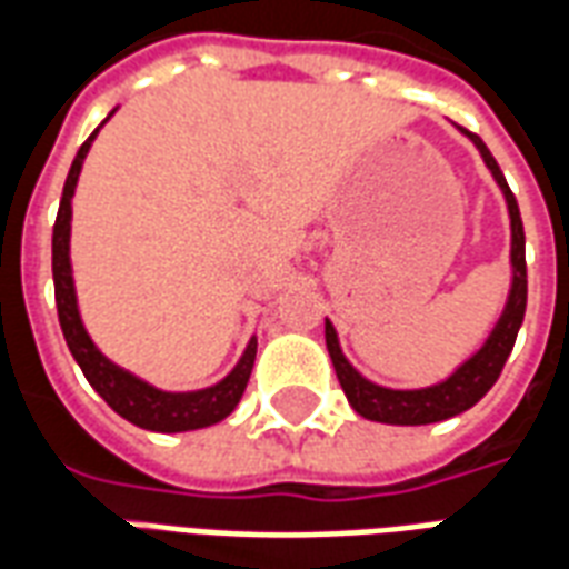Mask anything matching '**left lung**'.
Wrapping results in <instances>:
<instances>
[{
  "mask_svg": "<svg viewBox=\"0 0 569 569\" xmlns=\"http://www.w3.org/2000/svg\"><path fill=\"white\" fill-rule=\"evenodd\" d=\"M463 130V128H460ZM466 137L472 140L481 158L488 163V170L497 179L506 207H509V222H512V286H509V298H506V308H502L500 320L490 329L488 341L478 347L472 357L466 359L463 366L445 378V381L432 383V387H420V390H390L381 383L362 378L347 357L341 353L338 345V332L335 326L326 320V347H329V357H332L335 375L341 381L347 402L353 406L357 415L366 420H378V423H396V427H423V423H439L453 415H463L466 408H472L488 393L490 387L500 378L506 359L512 353L515 338L518 329L525 322V308H527V261H525V224H521V212H518V200L506 186V176H502L500 163L493 161V154L488 146L478 140L476 133L463 130Z\"/></svg>",
  "mask_w": 569,
  "mask_h": 569,
  "instance_id": "1",
  "label": "left lung"
}]
</instances>
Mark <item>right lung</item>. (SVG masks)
Instances as JSON below:
<instances>
[{
  "mask_svg": "<svg viewBox=\"0 0 569 569\" xmlns=\"http://www.w3.org/2000/svg\"><path fill=\"white\" fill-rule=\"evenodd\" d=\"M100 128L88 137V142L81 146L76 161L69 167L63 198H60V210H57L54 240H51L57 317H60V329H63V338H67L69 353L76 357L88 383H91L97 393L103 396L109 408L124 420H130L133 427L151 429V432H188V429L212 427V423H219V420H224L234 411L240 396L247 390L249 375H252V366H256V338H249L240 362L219 383H212L207 390H191V393H167V390H158V387H151V383H146L137 375H130L128 369L116 366L112 359H106L100 353V347L91 341L84 322H81L76 280H72V261H69L72 194H76V186H79L81 163L88 158L91 142L97 140Z\"/></svg>",
  "mask_w": 569,
  "mask_h": 569,
  "instance_id": "1",
  "label": "right lung"
}]
</instances>
